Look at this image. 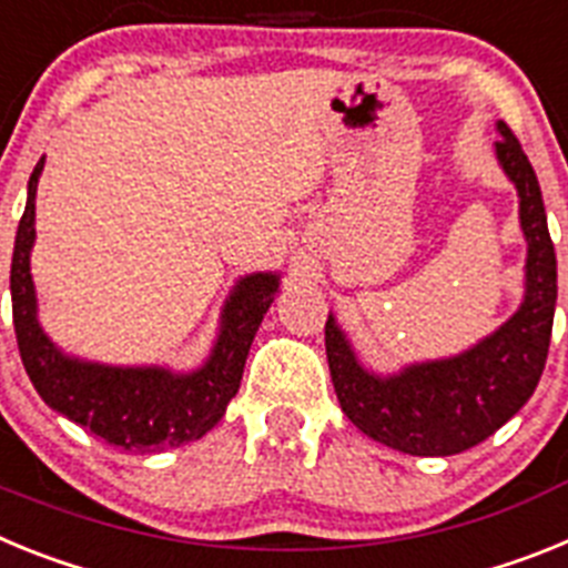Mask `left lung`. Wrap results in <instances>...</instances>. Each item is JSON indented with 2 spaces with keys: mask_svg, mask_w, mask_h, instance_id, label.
<instances>
[{
  "mask_svg": "<svg viewBox=\"0 0 568 568\" xmlns=\"http://www.w3.org/2000/svg\"><path fill=\"white\" fill-rule=\"evenodd\" d=\"M498 130L495 153L518 190L520 230L529 247L518 313L466 353L409 364L395 375L364 369L333 315L324 327L341 409L361 433L398 453L444 458L478 446L531 398L544 375L558 301V261L538 175L506 122H498Z\"/></svg>",
  "mask_w": 568,
  "mask_h": 568,
  "instance_id": "left-lung-1",
  "label": "left lung"
}]
</instances>
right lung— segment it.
<instances>
[{
    "label": "right lung",
    "mask_w": 568,
    "mask_h": 568,
    "mask_svg": "<svg viewBox=\"0 0 568 568\" xmlns=\"http://www.w3.org/2000/svg\"><path fill=\"white\" fill-rule=\"evenodd\" d=\"M44 155L30 173L28 204L10 261V301L19 355L30 384L44 404L104 444L124 453H159L207 435L239 393L250 344L278 293V275L253 273L235 284L224 304L222 327L210 358L193 373L164 366H108L64 355L37 318V290L30 278V247L37 239V184Z\"/></svg>",
    "instance_id": "add662e5"
}]
</instances>
